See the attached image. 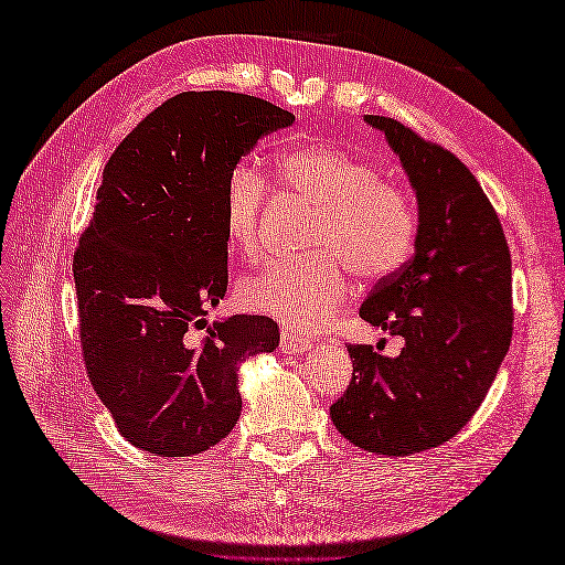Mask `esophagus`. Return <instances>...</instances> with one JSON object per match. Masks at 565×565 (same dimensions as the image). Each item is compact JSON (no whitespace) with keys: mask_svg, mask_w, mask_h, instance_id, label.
I'll return each mask as SVG.
<instances>
[{"mask_svg":"<svg viewBox=\"0 0 565 565\" xmlns=\"http://www.w3.org/2000/svg\"><path fill=\"white\" fill-rule=\"evenodd\" d=\"M310 342L308 338H298V334H291V332H281V342H279V347H281V352L284 354H296V352H306V350H310Z\"/></svg>","mask_w":565,"mask_h":565,"instance_id":"esophagus-1","label":"esophagus"}]
</instances>
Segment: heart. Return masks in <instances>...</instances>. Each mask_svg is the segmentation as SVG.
<instances>
[{
    "label": "heart",
    "mask_w": 565,
    "mask_h": 565,
    "mask_svg": "<svg viewBox=\"0 0 565 565\" xmlns=\"http://www.w3.org/2000/svg\"><path fill=\"white\" fill-rule=\"evenodd\" d=\"M271 184L281 196L310 209L301 249L308 255L271 264L239 286L247 310L269 316L281 328H326L350 296L347 271L359 281L388 279L411 259L417 243V209L405 186L381 179L359 154L308 142L276 154ZM267 182L249 164H237L223 189L225 243L243 259L262 249Z\"/></svg>",
    "instance_id": "obj_1"
}]
</instances>
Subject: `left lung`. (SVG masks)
I'll list each match as a JSON object with an SVG mask.
<instances>
[{"label": "left lung", "mask_w": 565, "mask_h": 565, "mask_svg": "<svg viewBox=\"0 0 565 565\" xmlns=\"http://www.w3.org/2000/svg\"><path fill=\"white\" fill-rule=\"evenodd\" d=\"M386 134L417 194L415 255L359 308L401 334L398 356L347 344L354 374L330 417L354 447L386 456L449 441L478 405L512 340V259L493 203L447 148L386 116Z\"/></svg>", "instance_id": "1"}]
</instances>
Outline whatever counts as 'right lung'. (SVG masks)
<instances>
[{
	"instance_id": "right-lung-1",
	"label": "right lung",
	"mask_w": 565,
	"mask_h": 565,
	"mask_svg": "<svg viewBox=\"0 0 565 565\" xmlns=\"http://www.w3.org/2000/svg\"><path fill=\"white\" fill-rule=\"evenodd\" d=\"M294 114L235 92H182L130 130L104 167L75 249L82 359L118 431L154 456H191L231 431L237 366L274 352L279 326L233 316L223 189L233 167ZM199 329H206L196 335Z\"/></svg>"
}]
</instances>
